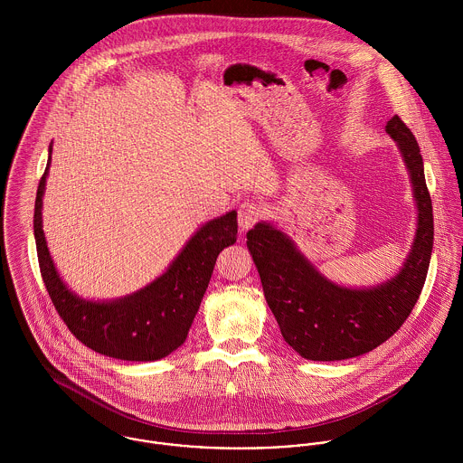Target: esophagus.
I'll list each match as a JSON object with an SVG mask.
<instances>
[{
    "label": "esophagus",
    "mask_w": 463,
    "mask_h": 463,
    "mask_svg": "<svg viewBox=\"0 0 463 463\" xmlns=\"http://www.w3.org/2000/svg\"><path fill=\"white\" fill-rule=\"evenodd\" d=\"M265 213L264 204L257 201H244L239 206V226L242 230L253 228Z\"/></svg>",
    "instance_id": "1"
}]
</instances>
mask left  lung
Here are the masks:
<instances>
[{"mask_svg": "<svg viewBox=\"0 0 463 463\" xmlns=\"http://www.w3.org/2000/svg\"><path fill=\"white\" fill-rule=\"evenodd\" d=\"M385 130L397 142L417 203L413 246L394 278L371 288H345L319 274L272 224L259 222L246 235L279 331L307 360H347L376 349L402 326L424 287L433 250V208L422 156L399 116Z\"/></svg>", "mask_w": 463, "mask_h": 463, "instance_id": "1", "label": "left lung"}]
</instances>
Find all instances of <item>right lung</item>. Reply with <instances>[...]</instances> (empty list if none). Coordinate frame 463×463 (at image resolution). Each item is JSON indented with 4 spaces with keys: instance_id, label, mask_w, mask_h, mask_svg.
<instances>
[{
    "instance_id": "1",
    "label": "right lung",
    "mask_w": 463,
    "mask_h": 463,
    "mask_svg": "<svg viewBox=\"0 0 463 463\" xmlns=\"http://www.w3.org/2000/svg\"><path fill=\"white\" fill-rule=\"evenodd\" d=\"M52 162L39 182L33 233L46 290L69 331L87 347L128 362L160 360L178 349L198 314L219 253L237 241V212L203 224L169 269L147 287L116 301H85L61 279L43 232V196Z\"/></svg>"
}]
</instances>
